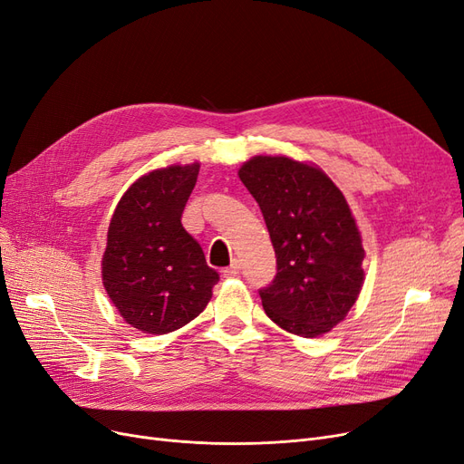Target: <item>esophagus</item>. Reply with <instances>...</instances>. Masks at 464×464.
Wrapping results in <instances>:
<instances>
[{
  "mask_svg": "<svg viewBox=\"0 0 464 464\" xmlns=\"http://www.w3.org/2000/svg\"><path fill=\"white\" fill-rule=\"evenodd\" d=\"M238 275H240V266H238V261H233L231 267L224 269V276H226V278H235V276H238Z\"/></svg>",
  "mask_w": 464,
  "mask_h": 464,
  "instance_id": "1",
  "label": "esophagus"
}]
</instances>
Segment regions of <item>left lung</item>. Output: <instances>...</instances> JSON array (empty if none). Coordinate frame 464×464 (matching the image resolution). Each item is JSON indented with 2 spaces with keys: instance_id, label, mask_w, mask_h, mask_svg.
I'll list each match as a JSON object with an SVG mask.
<instances>
[{
  "instance_id": "obj_1",
  "label": "left lung",
  "mask_w": 464,
  "mask_h": 464,
  "mask_svg": "<svg viewBox=\"0 0 464 464\" xmlns=\"http://www.w3.org/2000/svg\"><path fill=\"white\" fill-rule=\"evenodd\" d=\"M276 256V275L259 290L282 330L318 337L347 316L364 285V248L347 200L314 165L257 155L240 167Z\"/></svg>"
}]
</instances>
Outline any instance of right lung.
I'll return each instance as SVG.
<instances>
[{"label": "right lung", "instance_id": "1", "mask_svg": "<svg viewBox=\"0 0 464 464\" xmlns=\"http://www.w3.org/2000/svg\"><path fill=\"white\" fill-rule=\"evenodd\" d=\"M198 163L138 178L117 203L102 257L104 288L129 324L163 335L205 311L219 275L184 229Z\"/></svg>", "mask_w": 464, "mask_h": 464}]
</instances>
